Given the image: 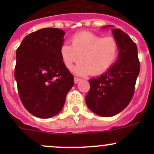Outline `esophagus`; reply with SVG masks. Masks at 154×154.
I'll return each instance as SVG.
<instances>
[{
	"label": "esophagus",
	"mask_w": 154,
	"mask_h": 154,
	"mask_svg": "<svg viewBox=\"0 0 154 154\" xmlns=\"http://www.w3.org/2000/svg\"><path fill=\"white\" fill-rule=\"evenodd\" d=\"M74 83H78V82H80V80H81V79L78 78V77H74Z\"/></svg>",
	"instance_id": "34e87169"
}]
</instances>
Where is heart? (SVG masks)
Here are the masks:
<instances>
[{
  "label": "heart",
  "mask_w": 154,
  "mask_h": 154,
  "mask_svg": "<svg viewBox=\"0 0 154 154\" xmlns=\"http://www.w3.org/2000/svg\"><path fill=\"white\" fill-rule=\"evenodd\" d=\"M119 45L116 38L103 37L88 31L74 34L71 45L64 43L60 47V56L65 66L71 70L79 60L81 63L74 69L78 75H100L113 66L119 55Z\"/></svg>",
  "instance_id": "b5f03b06"
}]
</instances>
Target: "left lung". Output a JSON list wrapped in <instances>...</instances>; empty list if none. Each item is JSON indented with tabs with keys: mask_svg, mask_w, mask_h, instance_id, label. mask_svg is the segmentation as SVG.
Returning <instances> with one entry per match:
<instances>
[{
	"mask_svg": "<svg viewBox=\"0 0 154 154\" xmlns=\"http://www.w3.org/2000/svg\"><path fill=\"white\" fill-rule=\"evenodd\" d=\"M112 31L119 45L117 61L105 74L88 80L90 89L86 96L90 110L103 117L115 116L128 106L140 71L136 43L122 29Z\"/></svg>",
	"mask_w": 154,
	"mask_h": 154,
	"instance_id": "1",
	"label": "left lung"
}]
</instances>
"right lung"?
I'll list each match as a JSON object with an SVG mask.
<instances>
[{
    "label": "right lung",
    "mask_w": 154,
    "mask_h": 154,
    "mask_svg": "<svg viewBox=\"0 0 154 154\" xmlns=\"http://www.w3.org/2000/svg\"><path fill=\"white\" fill-rule=\"evenodd\" d=\"M64 35L58 28L40 29L27 35L16 51L18 95L26 109L40 119L58 114L74 86V76L60 56Z\"/></svg>",
    "instance_id": "obj_1"
}]
</instances>
